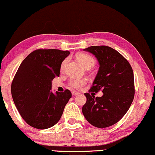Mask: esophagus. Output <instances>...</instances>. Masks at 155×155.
<instances>
[{"label": "esophagus", "mask_w": 155, "mask_h": 155, "mask_svg": "<svg viewBox=\"0 0 155 155\" xmlns=\"http://www.w3.org/2000/svg\"><path fill=\"white\" fill-rule=\"evenodd\" d=\"M78 94H79V92H72V95L73 96L78 95Z\"/></svg>", "instance_id": "esophagus-1"}]
</instances>
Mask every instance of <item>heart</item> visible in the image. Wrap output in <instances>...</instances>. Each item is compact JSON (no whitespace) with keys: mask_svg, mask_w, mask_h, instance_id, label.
<instances>
[{"mask_svg":"<svg viewBox=\"0 0 155 155\" xmlns=\"http://www.w3.org/2000/svg\"><path fill=\"white\" fill-rule=\"evenodd\" d=\"M76 60L81 63L82 66L87 69V68H92V67L94 65L95 61H94V58L91 56V55H88L86 53H79L76 55ZM67 59L64 60L63 61L62 64H61V69L64 68L65 65L66 64ZM86 81L85 80L83 79H73L70 81L69 84L71 87L74 89H80L82 86L85 84Z\"/></svg>","mask_w":155,"mask_h":155,"instance_id":"1","label":"heart"}]
</instances>
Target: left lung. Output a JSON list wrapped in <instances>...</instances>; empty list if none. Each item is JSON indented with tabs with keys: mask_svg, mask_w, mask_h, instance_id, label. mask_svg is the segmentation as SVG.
Segmentation results:
<instances>
[{
	"mask_svg": "<svg viewBox=\"0 0 155 155\" xmlns=\"http://www.w3.org/2000/svg\"><path fill=\"white\" fill-rule=\"evenodd\" d=\"M84 50L93 54L100 65L90 90L97 92L102 89L103 95L94 97L85 93L83 115L95 127H109L124 116L133 102V70L127 60L110 47L91 46Z\"/></svg>",
	"mask_w": 155,
	"mask_h": 155,
	"instance_id": "8db88e82",
	"label": "left lung"
}]
</instances>
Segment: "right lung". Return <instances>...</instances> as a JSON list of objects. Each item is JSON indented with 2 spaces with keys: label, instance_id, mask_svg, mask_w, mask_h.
<instances>
[{
  "label": "right lung",
  "instance_id": "right-lung-1",
  "mask_svg": "<svg viewBox=\"0 0 155 155\" xmlns=\"http://www.w3.org/2000/svg\"><path fill=\"white\" fill-rule=\"evenodd\" d=\"M68 50L39 49L22 61L12 84V94L22 118L29 126L47 129L58 122L71 97L64 92L51 91L52 80L59 76L61 63Z\"/></svg>",
  "mask_w": 155,
  "mask_h": 155
}]
</instances>
